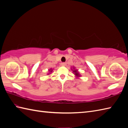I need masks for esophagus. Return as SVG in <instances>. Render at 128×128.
Here are the masks:
<instances>
[{
    "label": "esophagus",
    "mask_w": 128,
    "mask_h": 128,
    "mask_svg": "<svg viewBox=\"0 0 128 128\" xmlns=\"http://www.w3.org/2000/svg\"><path fill=\"white\" fill-rule=\"evenodd\" d=\"M62 66H66V62H62Z\"/></svg>",
    "instance_id": "esophagus-1"
}]
</instances>
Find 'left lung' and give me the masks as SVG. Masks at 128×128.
I'll return each instance as SVG.
<instances>
[{
    "label": "left lung",
    "instance_id": "left-lung-1",
    "mask_svg": "<svg viewBox=\"0 0 128 128\" xmlns=\"http://www.w3.org/2000/svg\"><path fill=\"white\" fill-rule=\"evenodd\" d=\"M73 72H74V73H75V75L76 76H80V75H79V73H78V71L76 70H74V71H73Z\"/></svg>",
    "mask_w": 128,
    "mask_h": 128
}]
</instances>
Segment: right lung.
<instances>
[{
    "label": "right lung",
    "instance_id": "right-lung-1",
    "mask_svg": "<svg viewBox=\"0 0 128 128\" xmlns=\"http://www.w3.org/2000/svg\"><path fill=\"white\" fill-rule=\"evenodd\" d=\"M50 70H51V69H50ZM50 72H52V70H51V71H50Z\"/></svg>",
    "mask_w": 128,
    "mask_h": 128
}]
</instances>
